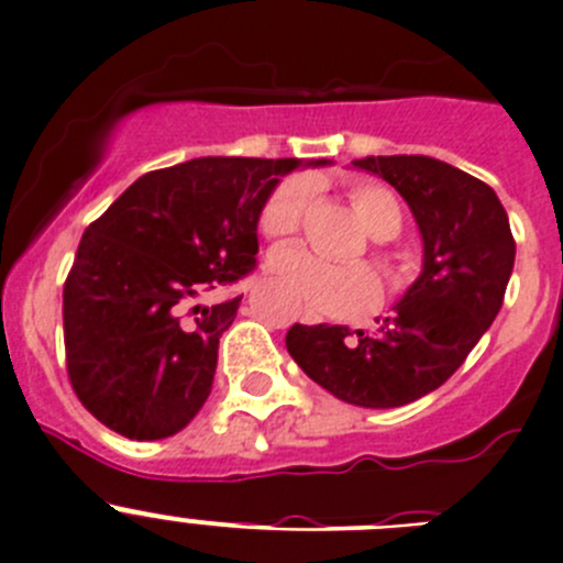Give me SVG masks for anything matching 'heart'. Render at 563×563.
<instances>
[{
  "label": "heart",
  "mask_w": 563,
  "mask_h": 563,
  "mask_svg": "<svg viewBox=\"0 0 563 563\" xmlns=\"http://www.w3.org/2000/svg\"><path fill=\"white\" fill-rule=\"evenodd\" d=\"M313 184L302 176L286 178L277 184L264 200L258 214V228L269 242H288L302 228L308 214ZM360 222L374 239H393L401 231V209L396 195L376 181H360L349 189ZM376 266L385 275L387 286L396 291L404 286V269L385 247H376ZM272 275L280 288L297 302L330 319H354L379 302V280L365 264L335 266L313 258L305 250H280L269 261Z\"/></svg>",
  "instance_id": "obj_1"
}]
</instances>
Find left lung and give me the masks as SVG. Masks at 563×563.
Returning <instances> with one entry per match:
<instances>
[{
    "label": "left lung",
    "mask_w": 563,
    "mask_h": 563,
    "mask_svg": "<svg viewBox=\"0 0 563 563\" xmlns=\"http://www.w3.org/2000/svg\"><path fill=\"white\" fill-rule=\"evenodd\" d=\"M360 170L398 189L423 236V272L376 332L294 324L288 354L346 404L401 407L438 390L504 305L515 236L493 187L432 156H365Z\"/></svg>",
    "instance_id": "left-lung-1"
}]
</instances>
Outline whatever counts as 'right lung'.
Returning <instances> with one entry per match:
<instances>
[{
  "label": "right lung",
  "instance_id": "obj_1",
  "mask_svg": "<svg viewBox=\"0 0 563 563\" xmlns=\"http://www.w3.org/2000/svg\"><path fill=\"white\" fill-rule=\"evenodd\" d=\"M297 165L203 156L145 173L87 225L63 286L65 368L103 427L162 440L198 415L242 297L198 299L255 269L261 206Z\"/></svg>",
  "mask_w": 563,
  "mask_h": 563
}]
</instances>
